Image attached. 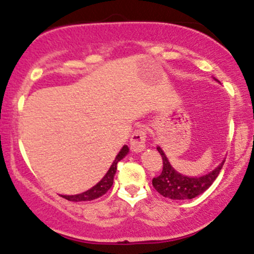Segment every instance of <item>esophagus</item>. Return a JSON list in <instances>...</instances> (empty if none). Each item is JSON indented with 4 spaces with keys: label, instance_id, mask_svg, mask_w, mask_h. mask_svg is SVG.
Listing matches in <instances>:
<instances>
[{
    "label": "esophagus",
    "instance_id": "1",
    "mask_svg": "<svg viewBox=\"0 0 254 254\" xmlns=\"http://www.w3.org/2000/svg\"><path fill=\"white\" fill-rule=\"evenodd\" d=\"M146 130L145 129H136L132 132L130 137V148L135 152H140L145 148L146 146Z\"/></svg>",
    "mask_w": 254,
    "mask_h": 254
}]
</instances>
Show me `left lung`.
Here are the masks:
<instances>
[{
    "instance_id": "8db88e82",
    "label": "left lung",
    "mask_w": 254,
    "mask_h": 254,
    "mask_svg": "<svg viewBox=\"0 0 254 254\" xmlns=\"http://www.w3.org/2000/svg\"><path fill=\"white\" fill-rule=\"evenodd\" d=\"M161 157H162L163 168L158 177L152 179V186L161 195L173 200H186L193 199L199 194L204 193L219 176L225 161H222L219 167L215 168L210 173L201 177H187L178 173L168 162L167 157L160 147H157Z\"/></svg>"
}]
</instances>
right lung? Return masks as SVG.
<instances>
[{"label":"right lung","mask_w":254,"mask_h":254,"mask_svg":"<svg viewBox=\"0 0 254 254\" xmlns=\"http://www.w3.org/2000/svg\"><path fill=\"white\" fill-rule=\"evenodd\" d=\"M129 152V148L127 146H123V148L120 150V152L118 153V156L115 157L114 162L109 168V171L107 172V175L102 178L101 182L96 184L94 187H92L91 189H88L87 191H83L81 194H76V195H61L63 198L67 199L70 201H87V200H93V199L99 198L103 194H106L107 191L111 189V187L113 186V179H114V175L117 172V165L120 160L125 157V155Z\"/></svg>","instance_id":"add662e5"}]
</instances>
